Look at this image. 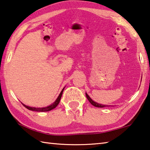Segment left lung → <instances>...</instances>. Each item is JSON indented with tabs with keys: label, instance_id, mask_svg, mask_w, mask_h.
<instances>
[{
	"label": "left lung",
	"instance_id": "1",
	"mask_svg": "<svg viewBox=\"0 0 150 150\" xmlns=\"http://www.w3.org/2000/svg\"><path fill=\"white\" fill-rule=\"evenodd\" d=\"M86 98H87V99H88V101L90 102V103L96 107H101V108H103V107H109L111 106L113 107V105H103V104H100V103H97V102L93 101L92 99L90 98V97L88 95L87 93H86Z\"/></svg>",
	"mask_w": 150,
	"mask_h": 150
}]
</instances>
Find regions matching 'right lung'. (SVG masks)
Wrapping results in <instances>:
<instances>
[{"instance_id":"right-lung-1","label":"right lung","mask_w":150,"mask_h":150,"mask_svg":"<svg viewBox=\"0 0 150 150\" xmlns=\"http://www.w3.org/2000/svg\"><path fill=\"white\" fill-rule=\"evenodd\" d=\"M64 88L62 89L61 92L60 93L59 96H58L57 99L55 100V101L53 103H52L51 105H50L47 106V107H29V106H27L25 105H24L23 103H22V105L23 106H24L25 108H27L28 109L30 110V111H38V112H46V111H51V110L54 109L55 107H56L58 105H59V102H60V99H61V97H62V93H63V91H64Z\"/></svg>"}]
</instances>
